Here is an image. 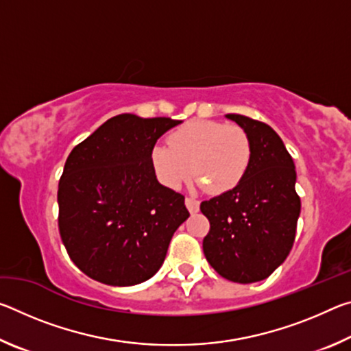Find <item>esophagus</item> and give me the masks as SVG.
<instances>
[{
	"mask_svg": "<svg viewBox=\"0 0 351 351\" xmlns=\"http://www.w3.org/2000/svg\"><path fill=\"white\" fill-rule=\"evenodd\" d=\"M186 206H187V209H189L190 213H195V212L199 210V201L197 198H193V197L186 198Z\"/></svg>",
	"mask_w": 351,
	"mask_h": 351,
	"instance_id": "obj_1",
	"label": "esophagus"
}]
</instances>
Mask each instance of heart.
Here are the masks:
<instances>
[{"instance_id":"b5f03b06","label":"heart","mask_w":351,"mask_h":351,"mask_svg":"<svg viewBox=\"0 0 351 351\" xmlns=\"http://www.w3.org/2000/svg\"><path fill=\"white\" fill-rule=\"evenodd\" d=\"M152 150V165L165 187L178 189L192 175L212 193L239 186L251 164L252 147L239 125L217 121H190Z\"/></svg>"}]
</instances>
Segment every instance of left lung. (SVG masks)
Listing matches in <instances>:
<instances>
[{
  "instance_id": "left-lung-1",
  "label": "left lung",
  "mask_w": 351,
  "mask_h": 351,
  "mask_svg": "<svg viewBox=\"0 0 351 351\" xmlns=\"http://www.w3.org/2000/svg\"><path fill=\"white\" fill-rule=\"evenodd\" d=\"M251 139V164L239 186L199 206L210 223L203 240L207 261L237 283L269 277L293 247L300 198L294 161L274 130L241 114H226Z\"/></svg>"
}]
</instances>
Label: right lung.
Returning <instances> with one entry per match:
<instances>
[{"instance_id": "right-lung-1", "label": "right lung", "mask_w": 351, "mask_h": 351, "mask_svg": "<svg viewBox=\"0 0 351 351\" xmlns=\"http://www.w3.org/2000/svg\"><path fill=\"white\" fill-rule=\"evenodd\" d=\"M180 123L119 114L69 153L58 182V229L88 277L132 287L162 266L171 237L190 213L182 195L156 180L152 150Z\"/></svg>"}]
</instances>
